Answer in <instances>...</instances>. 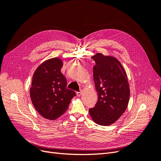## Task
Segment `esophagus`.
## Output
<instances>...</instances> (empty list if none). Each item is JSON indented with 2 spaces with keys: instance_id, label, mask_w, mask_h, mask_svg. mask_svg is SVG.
<instances>
[{
  "instance_id": "obj_1",
  "label": "esophagus",
  "mask_w": 161,
  "mask_h": 161,
  "mask_svg": "<svg viewBox=\"0 0 161 161\" xmlns=\"http://www.w3.org/2000/svg\"><path fill=\"white\" fill-rule=\"evenodd\" d=\"M81 94H82V92L81 91H79V92H76V95H77V96H80L81 95Z\"/></svg>"
}]
</instances>
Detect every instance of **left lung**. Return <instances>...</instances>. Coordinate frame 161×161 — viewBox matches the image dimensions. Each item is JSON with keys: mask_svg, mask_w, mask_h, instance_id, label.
<instances>
[{"mask_svg": "<svg viewBox=\"0 0 161 161\" xmlns=\"http://www.w3.org/2000/svg\"><path fill=\"white\" fill-rule=\"evenodd\" d=\"M92 58L93 79L98 100L89 109L95 122L101 125L114 124L122 115L130 99V86L126 73L115 58L97 53Z\"/></svg>", "mask_w": 161, "mask_h": 161, "instance_id": "1", "label": "left lung"}]
</instances>
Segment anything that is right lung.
Here are the masks:
<instances>
[{
    "label": "right lung",
    "instance_id": "right-lung-1",
    "mask_svg": "<svg viewBox=\"0 0 161 161\" xmlns=\"http://www.w3.org/2000/svg\"><path fill=\"white\" fill-rule=\"evenodd\" d=\"M62 61L53 58L43 62L33 76L30 97L42 116L55 119L67 110L76 92L66 88L67 80L61 72Z\"/></svg>",
    "mask_w": 161,
    "mask_h": 161
}]
</instances>
